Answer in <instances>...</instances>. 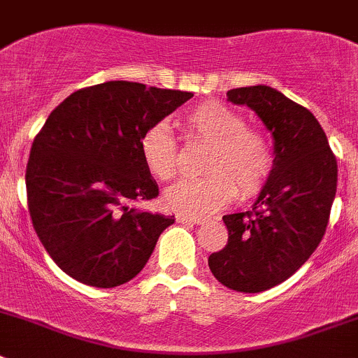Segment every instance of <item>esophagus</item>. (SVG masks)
Masks as SVG:
<instances>
[{
	"label": "esophagus",
	"instance_id": "34e87169",
	"mask_svg": "<svg viewBox=\"0 0 358 358\" xmlns=\"http://www.w3.org/2000/svg\"><path fill=\"white\" fill-rule=\"evenodd\" d=\"M176 222H180V224L199 225V224H203V218H197V217H187V215H178V217H176Z\"/></svg>",
	"mask_w": 358,
	"mask_h": 358
}]
</instances>
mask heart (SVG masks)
<instances>
[{"mask_svg": "<svg viewBox=\"0 0 358 358\" xmlns=\"http://www.w3.org/2000/svg\"><path fill=\"white\" fill-rule=\"evenodd\" d=\"M189 138L210 143L201 178L187 180L164 196L168 210L189 217H203L239 197H250L266 183L273 155L266 136L245 126V119L218 101H204L187 110L180 119ZM145 168L154 178L169 182L180 171L178 145L166 124H152L138 140Z\"/></svg>", "mask_w": 358, "mask_h": 358, "instance_id": "b5f03b06", "label": "heart"}]
</instances>
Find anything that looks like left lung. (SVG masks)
<instances>
[{
	"label": "left lung",
	"mask_w": 358,
	"mask_h": 358,
	"mask_svg": "<svg viewBox=\"0 0 358 358\" xmlns=\"http://www.w3.org/2000/svg\"><path fill=\"white\" fill-rule=\"evenodd\" d=\"M273 136V168L252 211L224 215L227 245L208 259L215 278L238 292L280 285L320 245L338 185V162L313 113L267 85L227 92Z\"/></svg>",
	"instance_id": "left-lung-1"
}]
</instances>
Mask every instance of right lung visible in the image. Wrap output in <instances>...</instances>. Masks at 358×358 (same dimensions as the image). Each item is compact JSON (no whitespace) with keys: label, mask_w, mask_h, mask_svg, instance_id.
<instances>
[{"label":"right lung","mask_w":358,"mask_h":358,"mask_svg":"<svg viewBox=\"0 0 358 358\" xmlns=\"http://www.w3.org/2000/svg\"><path fill=\"white\" fill-rule=\"evenodd\" d=\"M192 96L113 80L73 92L48 115L27 161V208L66 275L112 289L143 269L175 217L131 204L159 196L138 140Z\"/></svg>","instance_id":"right-lung-1"}]
</instances>
